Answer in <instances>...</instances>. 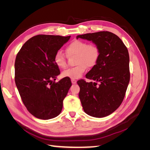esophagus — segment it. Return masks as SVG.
Returning <instances> with one entry per match:
<instances>
[{"label": "esophagus", "mask_w": 150, "mask_h": 150, "mask_svg": "<svg viewBox=\"0 0 150 150\" xmlns=\"http://www.w3.org/2000/svg\"><path fill=\"white\" fill-rule=\"evenodd\" d=\"M71 82H72V84H76L77 81L76 79H71Z\"/></svg>", "instance_id": "1"}]
</instances>
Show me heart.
Returning a JSON list of instances; mask_svg holds the SVG:
<instances>
[{
	"label": "heart",
	"mask_w": 150,
	"mask_h": 150,
	"mask_svg": "<svg viewBox=\"0 0 150 150\" xmlns=\"http://www.w3.org/2000/svg\"><path fill=\"white\" fill-rule=\"evenodd\" d=\"M68 55H77L76 66L69 68L62 72V75L65 78L72 79H79L82 77L87 69V66L91 67L96 65L100 57V51L96 45L88 44L83 40H76L66 47ZM55 64L60 68L67 66L66 58L61 51L56 52L54 57Z\"/></svg>",
	"instance_id": "1"
}]
</instances>
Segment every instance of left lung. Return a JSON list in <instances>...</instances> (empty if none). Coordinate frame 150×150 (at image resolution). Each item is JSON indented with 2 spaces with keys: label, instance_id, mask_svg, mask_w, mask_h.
Listing matches in <instances>:
<instances>
[{
  "label": "left lung",
  "instance_id": "1",
  "mask_svg": "<svg viewBox=\"0 0 150 150\" xmlns=\"http://www.w3.org/2000/svg\"><path fill=\"white\" fill-rule=\"evenodd\" d=\"M76 38L92 41L100 51L98 63L86 75L95 82L83 79L77 82L83 108L91 116H107L121 105L129 82L128 49L118 36L108 31L79 35Z\"/></svg>",
  "mask_w": 150,
  "mask_h": 150
}]
</instances>
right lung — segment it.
Instances as JSON below:
<instances>
[{"mask_svg":"<svg viewBox=\"0 0 150 150\" xmlns=\"http://www.w3.org/2000/svg\"><path fill=\"white\" fill-rule=\"evenodd\" d=\"M70 38L35 35L25 42L17 54V88L27 110L39 119H52L60 114L63 100L72 85L68 78L57 83L52 81L60 74L54 55Z\"/></svg>","mask_w":150,"mask_h":150,"instance_id":"right-lung-1","label":"right lung"}]
</instances>
